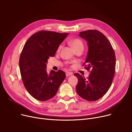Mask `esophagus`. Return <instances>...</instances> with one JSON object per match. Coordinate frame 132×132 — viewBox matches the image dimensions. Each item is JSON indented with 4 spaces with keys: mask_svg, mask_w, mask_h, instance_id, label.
I'll list each match as a JSON object with an SVG mask.
<instances>
[{
    "mask_svg": "<svg viewBox=\"0 0 132 132\" xmlns=\"http://www.w3.org/2000/svg\"><path fill=\"white\" fill-rule=\"evenodd\" d=\"M73 74L72 73H70V72H66V75L67 76V77H69V76L70 75H72Z\"/></svg>",
    "mask_w": 132,
    "mask_h": 132,
    "instance_id": "obj_1",
    "label": "esophagus"
}]
</instances>
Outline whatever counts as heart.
I'll return each mask as SVG.
<instances>
[{
  "instance_id": "1",
  "label": "heart",
  "mask_w": 132,
  "mask_h": 132,
  "mask_svg": "<svg viewBox=\"0 0 132 132\" xmlns=\"http://www.w3.org/2000/svg\"><path fill=\"white\" fill-rule=\"evenodd\" d=\"M69 43L70 44V45L72 46V47L75 50H77V48L80 47H83L82 42L79 38H73L72 39H71L70 41H69ZM61 47H62V45L60 44L57 48V52L60 51Z\"/></svg>"
}]
</instances>
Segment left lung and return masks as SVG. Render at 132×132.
<instances>
[{"label":"left lung","mask_w":132,"mask_h":132,"mask_svg":"<svg viewBox=\"0 0 132 132\" xmlns=\"http://www.w3.org/2000/svg\"><path fill=\"white\" fill-rule=\"evenodd\" d=\"M79 36L88 42V52L83 66L89 71L85 78L79 73L76 87L78 94L85 100L95 101L102 98L111 86L115 73L116 55L106 37L97 30L80 32Z\"/></svg>","instance_id":"1"}]
</instances>
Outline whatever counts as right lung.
Segmentation results:
<instances>
[{
	"label": "right lung",
	"instance_id": "add662e5",
	"mask_svg": "<svg viewBox=\"0 0 132 132\" xmlns=\"http://www.w3.org/2000/svg\"><path fill=\"white\" fill-rule=\"evenodd\" d=\"M68 33L40 30L28 38L19 59V67L23 84L30 95L40 101L52 98L66 77L61 70L48 73L46 63L54 57L57 48Z\"/></svg>",
	"mask_w": 132,
	"mask_h": 132
}]
</instances>
